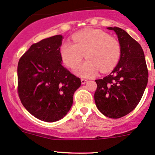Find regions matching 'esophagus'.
I'll list each match as a JSON object with an SVG mask.
<instances>
[{
	"label": "esophagus",
	"mask_w": 155,
	"mask_h": 155,
	"mask_svg": "<svg viewBox=\"0 0 155 155\" xmlns=\"http://www.w3.org/2000/svg\"><path fill=\"white\" fill-rule=\"evenodd\" d=\"M81 82H82V84H85V83H86V82H87V79L82 78V79H81Z\"/></svg>",
	"instance_id": "1"
}]
</instances>
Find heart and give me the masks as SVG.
<instances>
[{
  "mask_svg": "<svg viewBox=\"0 0 155 155\" xmlns=\"http://www.w3.org/2000/svg\"><path fill=\"white\" fill-rule=\"evenodd\" d=\"M72 39L74 43H64L60 52L64 63L70 68L77 66L85 53L87 60L76 68V74L91 77L100 70L102 73L111 71L118 64L121 54V43L108 33L99 29L85 28L75 33Z\"/></svg>",
  "mask_w": 155,
  "mask_h": 155,
  "instance_id": "b5f03b06",
  "label": "heart"
}]
</instances>
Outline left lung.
<instances>
[{
	"label": "left lung",
	"mask_w": 155,
	"mask_h": 155,
	"mask_svg": "<svg viewBox=\"0 0 155 155\" xmlns=\"http://www.w3.org/2000/svg\"><path fill=\"white\" fill-rule=\"evenodd\" d=\"M118 35L121 54L112 73L96 79L94 101L100 112L119 118L132 112L140 103L148 83V71L140 43L119 28H108Z\"/></svg>",
	"instance_id": "obj_1"
}]
</instances>
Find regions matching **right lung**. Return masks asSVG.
I'll list each match as a JSON object with an SVG mask.
<instances>
[{
	"mask_svg": "<svg viewBox=\"0 0 155 155\" xmlns=\"http://www.w3.org/2000/svg\"><path fill=\"white\" fill-rule=\"evenodd\" d=\"M61 35L34 43L18 64V94L24 107L41 121L61 119L73 104L81 80L62 65Z\"/></svg>",
	"mask_w": 155,
	"mask_h": 155,
	"instance_id": "add662e5",
	"label": "right lung"
}]
</instances>
